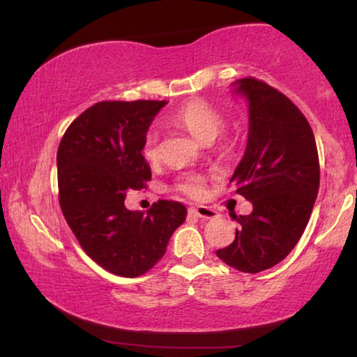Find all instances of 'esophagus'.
Returning a JSON list of instances; mask_svg holds the SVG:
<instances>
[{
  "label": "esophagus",
  "instance_id": "34e87169",
  "mask_svg": "<svg viewBox=\"0 0 357 357\" xmlns=\"http://www.w3.org/2000/svg\"><path fill=\"white\" fill-rule=\"evenodd\" d=\"M189 213H190L192 215H195V217H200V219H203V220L215 219V217L219 215L213 208H209V206H197V208H192V209H189Z\"/></svg>",
  "mask_w": 357,
  "mask_h": 357
}]
</instances>
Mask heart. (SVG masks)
I'll list each match as a JSON object with an SVG mask.
<instances>
[{
  "instance_id": "1",
  "label": "heart",
  "mask_w": 357,
  "mask_h": 357,
  "mask_svg": "<svg viewBox=\"0 0 357 357\" xmlns=\"http://www.w3.org/2000/svg\"><path fill=\"white\" fill-rule=\"evenodd\" d=\"M170 123L179 126L192 134L197 140L203 143H211L219 137L220 132L225 128V118L217 110L214 105L202 99H192L174 108L170 116ZM160 135L155 129H149L143 135L142 140V155L149 164H155L160 159ZM229 143L223 140L222 148H228ZM208 178L203 174H185L178 183L174 184V189L184 193L187 197L200 198L206 192Z\"/></svg>"
}]
</instances>
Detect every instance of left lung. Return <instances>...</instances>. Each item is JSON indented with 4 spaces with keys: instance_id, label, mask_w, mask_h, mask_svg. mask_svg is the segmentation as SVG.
Masks as SVG:
<instances>
[{
    "instance_id": "left-lung-1",
    "label": "left lung",
    "mask_w": 357,
    "mask_h": 357,
    "mask_svg": "<svg viewBox=\"0 0 357 357\" xmlns=\"http://www.w3.org/2000/svg\"><path fill=\"white\" fill-rule=\"evenodd\" d=\"M249 102V138L229 183L253 211L233 219L236 238L215 253L241 273L280 263L309 223L319 187L318 149L309 121L285 94L253 77L236 80Z\"/></svg>"
}]
</instances>
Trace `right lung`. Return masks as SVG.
<instances>
[{
    "mask_svg": "<svg viewBox=\"0 0 357 357\" xmlns=\"http://www.w3.org/2000/svg\"><path fill=\"white\" fill-rule=\"evenodd\" d=\"M165 100H104L74 119L56 154L59 206L89 258L121 277H138L164 257L184 204L159 200L146 214L124 206L151 181L142 140Z\"/></svg>",
    "mask_w": 357,
    "mask_h": 357,
    "instance_id": "1",
    "label": "right lung"
}]
</instances>
